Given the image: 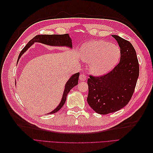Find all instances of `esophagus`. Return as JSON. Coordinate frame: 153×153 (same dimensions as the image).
I'll list each match as a JSON object with an SVG mask.
<instances>
[{
  "label": "esophagus",
  "instance_id": "34e87169",
  "mask_svg": "<svg viewBox=\"0 0 153 153\" xmlns=\"http://www.w3.org/2000/svg\"><path fill=\"white\" fill-rule=\"evenodd\" d=\"M86 79H87V76L85 74H80V76H79L80 81H85V80H86Z\"/></svg>",
  "mask_w": 153,
  "mask_h": 153
}]
</instances>
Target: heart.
Masks as SVG:
<instances>
[{"label":"heart","mask_w":153,"mask_h":153,"mask_svg":"<svg viewBox=\"0 0 153 153\" xmlns=\"http://www.w3.org/2000/svg\"><path fill=\"white\" fill-rule=\"evenodd\" d=\"M82 58L89 62L90 71L97 76L105 74L114 67L120 57V50L116 45L105 41H93L82 47Z\"/></svg>","instance_id":"1"}]
</instances>
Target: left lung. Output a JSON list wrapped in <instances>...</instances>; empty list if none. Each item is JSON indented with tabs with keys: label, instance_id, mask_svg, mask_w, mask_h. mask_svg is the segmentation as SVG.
Here are the masks:
<instances>
[{
	"label": "left lung",
	"instance_id": "8db88e82",
	"mask_svg": "<svg viewBox=\"0 0 153 153\" xmlns=\"http://www.w3.org/2000/svg\"><path fill=\"white\" fill-rule=\"evenodd\" d=\"M112 36L120 47V62L110 72L98 77L90 75L87 80V102L100 114L116 112L128 105L139 74L137 54L131 43L118 35Z\"/></svg>",
	"mask_w": 153,
	"mask_h": 153
}]
</instances>
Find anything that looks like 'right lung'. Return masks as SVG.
I'll use <instances>...</instances> for the list:
<instances>
[{"label":"right lung","mask_w":153,"mask_h":153,"mask_svg":"<svg viewBox=\"0 0 153 153\" xmlns=\"http://www.w3.org/2000/svg\"><path fill=\"white\" fill-rule=\"evenodd\" d=\"M41 43L47 45H50V46H58V47H68L71 48L72 47V43H71V38L70 37L68 34H63V35H38L34 37L31 40L28 42V43L25 45V47L23 48L22 51L19 53L18 56L19 58L21 57L22 55L24 54L25 51H26L29 48H30L32 45L34 43ZM79 73H76L74 74L71 76L69 80L68 81L66 85H65L64 91L62 95V98L61 102L59 104L56 108H55L53 111L51 112L50 114H54L58 112L62 107L64 105L65 102H66V97L68 93L70 91V90L73 88L74 86H76L78 83V79H79Z\"/></svg>","instance_id":"right-lung-1"}]
</instances>
